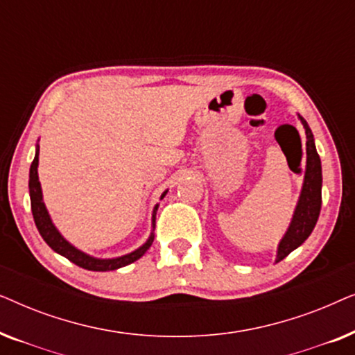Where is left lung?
<instances>
[{"mask_svg":"<svg viewBox=\"0 0 355 355\" xmlns=\"http://www.w3.org/2000/svg\"><path fill=\"white\" fill-rule=\"evenodd\" d=\"M299 119L305 129V137H307V144H305V147H307V166H305L302 192H300L297 207L294 210L293 221H291L288 231L278 245L276 261L286 259L291 252L304 244L305 239L312 234L318 221L320 208H322V162H320L317 148H315L313 134L307 121L302 116H299Z\"/></svg>","mask_w":355,"mask_h":355,"instance_id":"obj_1","label":"left lung"}]
</instances>
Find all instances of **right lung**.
Instances as JSON below:
<instances>
[{
	"instance_id": "1",
	"label": "right lung",
	"mask_w": 355,
	"mask_h": 355,
	"mask_svg": "<svg viewBox=\"0 0 355 355\" xmlns=\"http://www.w3.org/2000/svg\"><path fill=\"white\" fill-rule=\"evenodd\" d=\"M38 145H37V152H35V158L31 164V174H28V192H31V205H32V215H33V221H35L37 230L40 232V236L43 237V241L46 242L48 245L51 247L56 254H60L62 257H66L67 260H71L72 263H76L80 268L90 270V271H111V270H118L123 268V266L132 263V261L139 260L145 252L150 249L153 242V232L150 234V237L145 242L144 245H140L137 250L130 252L128 255L123 257H116V259H96V257H92L85 252H82L67 242L64 237L61 236V232L56 230V226L53 225L50 213H48L45 203H43V196H42V186L40 181H38ZM168 191L163 192L162 198L166 196ZM157 210L158 205L153 207V213H152V227L155 230V218H157Z\"/></svg>"
}]
</instances>
